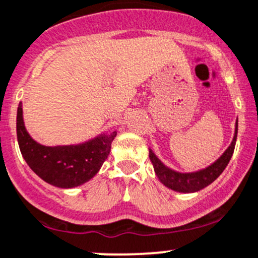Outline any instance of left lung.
Wrapping results in <instances>:
<instances>
[{
	"mask_svg": "<svg viewBox=\"0 0 258 258\" xmlns=\"http://www.w3.org/2000/svg\"><path fill=\"white\" fill-rule=\"evenodd\" d=\"M237 126L238 121L236 120V122H235L234 137H232L231 143L226 148V151L215 162H213V163L203 168V169L195 170V172H178V170L172 169L168 165H165L151 148H148L150 150L151 162L153 164L157 178L159 179V181L163 185L172 189V190L178 191V193H195V191L207 188L215 179H218L219 175L224 172L226 165L229 164L230 159H231L235 145H236Z\"/></svg>",
	"mask_w": 258,
	"mask_h": 258,
	"instance_id": "8db88e82",
	"label": "left lung"
}]
</instances>
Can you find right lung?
<instances>
[{"mask_svg": "<svg viewBox=\"0 0 258 258\" xmlns=\"http://www.w3.org/2000/svg\"><path fill=\"white\" fill-rule=\"evenodd\" d=\"M116 135V131L101 132L77 145L44 146L28 134L22 102L18 105L17 140L22 156L38 177L58 188H75L93 179L110 154Z\"/></svg>", "mask_w": 258, "mask_h": 258, "instance_id": "obj_1", "label": "right lung"}]
</instances>
